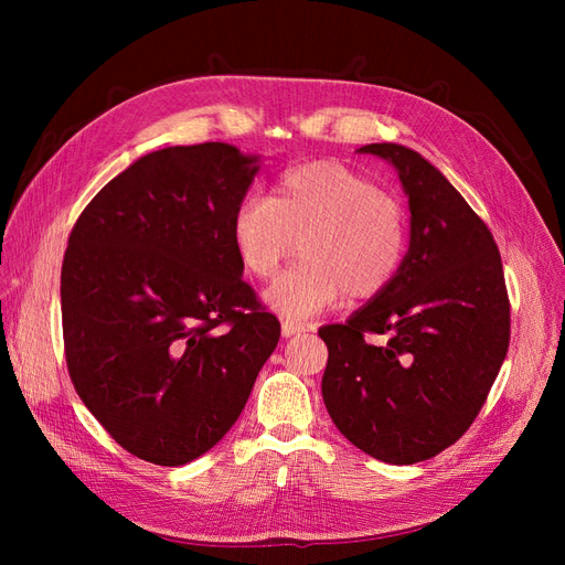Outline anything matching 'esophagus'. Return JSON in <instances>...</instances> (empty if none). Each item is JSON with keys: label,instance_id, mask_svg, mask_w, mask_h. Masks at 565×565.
I'll use <instances>...</instances> for the list:
<instances>
[{"label": "esophagus", "instance_id": "obj_1", "mask_svg": "<svg viewBox=\"0 0 565 565\" xmlns=\"http://www.w3.org/2000/svg\"><path fill=\"white\" fill-rule=\"evenodd\" d=\"M280 332H282V337H285V339H287V337H295V334L303 332V324L285 320V322H282V328H280Z\"/></svg>", "mask_w": 565, "mask_h": 565}]
</instances>
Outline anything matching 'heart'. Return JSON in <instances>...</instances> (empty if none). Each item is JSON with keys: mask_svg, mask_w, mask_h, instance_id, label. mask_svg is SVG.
<instances>
[{"mask_svg": "<svg viewBox=\"0 0 565 565\" xmlns=\"http://www.w3.org/2000/svg\"><path fill=\"white\" fill-rule=\"evenodd\" d=\"M233 245L249 276L268 280L301 247L306 259L266 289L289 320L311 318L341 297L363 301L396 280L407 252V212L367 177L318 160L289 169L268 200H245Z\"/></svg>", "mask_w": 565, "mask_h": 565, "instance_id": "obj_1", "label": "heart"}]
</instances>
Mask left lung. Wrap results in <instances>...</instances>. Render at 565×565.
Wrapping results in <instances>:
<instances>
[{"mask_svg": "<svg viewBox=\"0 0 565 565\" xmlns=\"http://www.w3.org/2000/svg\"><path fill=\"white\" fill-rule=\"evenodd\" d=\"M386 160L409 204V247L382 295L328 344L322 401L355 448L386 465L436 457L483 407L509 349V297L492 233L457 188L417 150L358 148ZM384 333V345L366 341Z\"/></svg>", "mask_w": 565, "mask_h": 565, "instance_id": "8db88e82", "label": "left lung"}]
</instances>
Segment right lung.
Listing matches in <instances>:
<instances>
[{
	"mask_svg": "<svg viewBox=\"0 0 565 565\" xmlns=\"http://www.w3.org/2000/svg\"><path fill=\"white\" fill-rule=\"evenodd\" d=\"M259 167L218 141L152 150L100 188L67 241V372L100 426L152 465L214 448L278 347L231 233Z\"/></svg>",
	"mask_w": 565,
	"mask_h": 565,
	"instance_id": "obj_1",
	"label": "right lung"
}]
</instances>
